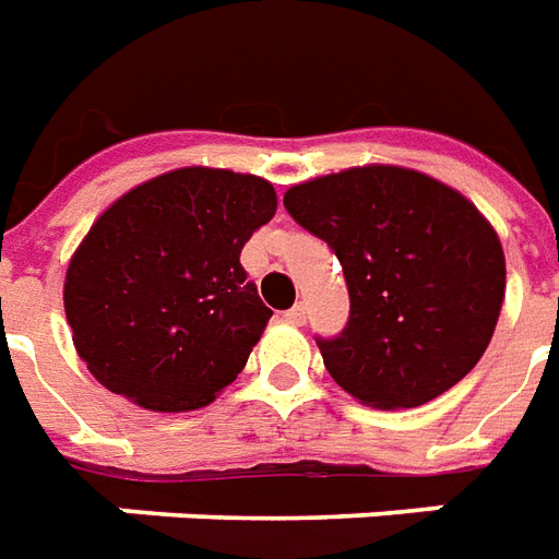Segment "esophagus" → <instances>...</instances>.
<instances>
[{
    "label": "esophagus",
    "mask_w": 559,
    "mask_h": 559,
    "mask_svg": "<svg viewBox=\"0 0 559 559\" xmlns=\"http://www.w3.org/2000/svg\"><path fill=\"white\" fill-rule=\"evenodd\" d=\"M285 321H288V324H295V326H304L306 324V306L304 304L292 306V309L285 312Z\"/></svg>",
    "instance_id": "esophagus-1"
}]
</instances>
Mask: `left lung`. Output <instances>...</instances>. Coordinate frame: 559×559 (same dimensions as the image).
I'll list each match as a JSON object with an SVG mask.
<instances>
[{
    "label": "left lung",
    "instance_id": "8db88e82",
    "mask_svg": "<svg viewBox=\"0 0 559 559\" xmlns=\"http://www.w3.org/2000/svg\"><path fill=\"white\" fill-rule=\"evenodd\" d=\"M283 203L342 262L350 318L314 342L344 392L409 409L472 371L492 342L507 267L495 229L460 191L368 165L295 185Z\"/></svg>",
    "mask_w": 559,
    "mask_h": 559
}]
</instances>
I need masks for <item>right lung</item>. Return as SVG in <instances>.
Returning <instances> with one entry per match:
<instances>
[{
  "label": "right lung",
  "mask_w": 559,
  "mask_h": 559,
  "mask_svg": "<svg viewBox=\"0 0 559 559\" xmlns=\"http://www.w3.org/2000/svg\"><path fill=\"white\" fill-rule=\"evenodd\" d=\"M274 212V185L217 167H179L108 205L64 280L87 371L155 413L212 404L274 314L241 267Z\"/></svg>",
  "instance_id": "obj_1"
}]
</instances>
